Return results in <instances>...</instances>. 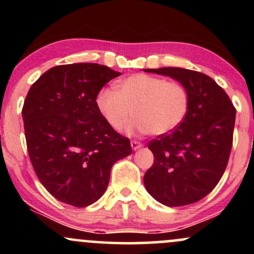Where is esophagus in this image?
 Returning <instances> with one entry per match:
<instances>
[{"label":"esophagus","mask_w":254,"mask_h":254,"mask_svg":"<svg viewBox=\"0 0 254 254\" xmlns=\"http://www.w3.org/2000/svg\"><path fill=\"white\" fill-rule=\"evenodd\" d=\"M130 144H131V148H132L133 150L139 149V148L142 147V143H141V142H137V141H131V142H130Z\"/></svg>","instance_id":"esophagus-1"}]
</instances>
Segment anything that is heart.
Here are the masks:
<instances>
[{"label": "heart", "mask_w": 254, "mask_h": 254, "mask_svg": "<svg viewBox=\"0 0 254 254\" xmlns=\"http://www.w3.org/2000/svg\"><path fill=\"white\" fill-rule=\"evenodd\" d=\"M98 111L112 129L122 130L131 117L130 131L167 135L183 123L189 111V92L177 81L133 74L116 83V92L101 89L95 99Z\"/></svg>", "instance_id": "1"}]
</instances>
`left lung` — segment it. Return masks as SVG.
Here are the masks:
<instances>
[{"mask_svg": "<svg viewBox=\"0 0 254 254\" xmlns=\"http://www.w3.org/2000/svg\"><path fill=\"white\" fill-rule=\"evenodd\" d=\"M166 75L188 89L190 104L176 130L151 139L154 164L145 172L147 191L167 206L196 203L222 178L233 145L234 105L208 75L183 68L145 69Z\"/></svg>", "mask_w": 254, "mask_h": 254, "instance_id": "1", "label": "left lung"}]
</instances>
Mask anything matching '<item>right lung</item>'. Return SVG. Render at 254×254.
I'll list each match as a JSON object with an SVG mask.
<instances>
[{
	"mask_svg": "<svg viewBox=\"0 0 254 254\" xmlns=\"http://www.w3.org/2000/svg\"><path fill=\"white\" fill-rule=\"evenodd\" d=\"M121 72L97 63L57 65L32 84L22 107L28 155L55 198L83 208L104 194L113 164L130 155L129 138L98 111L101 88Z\"/></svg>",
	"mask_w": 254,
	"mask_h": 254,
	"instance_id": "obj_1",
	"label": "right lung"
}]
</instances>
